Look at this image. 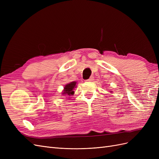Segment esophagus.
I'll return each instance as SVG.
<instances>
[{
  "mask_svg": "<svg viewBox=\"0 0 159 159\" xmlns=\"http://www.w3.org/2000/svg\"><path fill=\"white\" fill-rule=\"evenodd\" d=\"M93 80V76H91L90 78L88 80H86V81H92Z\"/></svg>",
  "mask_w": 159,
  "mask_h": 159,
  "instance_id": "34e87169",
  "label": "esophagus"
}]
</instances>
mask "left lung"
I'll list each match as a JSON object with an SVG mask.
<instances>
[{
  "label": "left lung",
  "mask_w": 159,
  "mask_h": 159,
  "mask_svg": "<svg viewBox=\"0 0 159 159\" xmlns=\"http://www.w3.org/2000/svg\"><path fill=\"white\" fill-rule=\"evenodd\" d=\"M110 92H111V91H110Z\"/></svg>",
  "instance_id": "1"
}]
</instances>
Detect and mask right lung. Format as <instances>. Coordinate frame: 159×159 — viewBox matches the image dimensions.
I'll return each instance as SVG.
<instances>
[{
	"instance_id": "1",
	"label": "right lung",
	"mask_w": 159,
	"mask_h": 159,
	"mask_svg": "<svg viewBox=\"0 0 159 159\" xmlns=\"http://www.w3.org/2000/svg\"><path fill=\"white\" fill-rule=\"evenodd\" d=\"M76 87V81H72L65 85L62 94L67 96H71L74 94V89Z\"/></svg>"
}]
</instances>
